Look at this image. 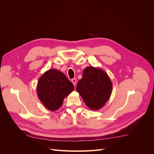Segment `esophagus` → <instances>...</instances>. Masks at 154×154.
Returning <instances> with one entry per match:
<instances>
[{"label": "esophagus", "instance_id": "obj_1", "mask_svg": "<svg viewBox=\"0 0 154 154\" xmlns=\"http://www.w3.org/2000/svg\"><path fill=\"white\" fill-rule=\"evenodd\" d=\"M71 82H72V83H73V85H74V86H75V85H76V82H77V80H76V78H73V79H72Z\"/></svg>", "mask_w": 154, "mask_h": 154}]
</instances>
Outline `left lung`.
I'll return each mask as SVG.
<instances>
[{
    "instance_id": "obj_1",
    "label": "left lung",
    "mask_w": 154,
    "mask_h": 154,
    "mask_svg": "<svg viewBox=\"0 0 154 154\" xmlns=\"http://www.w3.org/2000/svg\"><path fill=\"white\" fill-rule=\"evenodd\" d=\"M76 90L88 108L97 110L109 100L112 91V83L103 70L89 66L83 71Z\"/></svg>"
}]
</instances>
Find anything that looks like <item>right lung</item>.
Listing matches in <instances>:
<instances>
[{"label":"right lung","mask_w":154,"mask_h":154,"mask_svg":"<svg viewBox=\"0 0 154 154\" xmlns=\"http://www.w3.org/2000/svg\"><path fill=\"white\" fill-rule=\"evenodd\" d=\"M74 85L57 69H49L39 78L36 93L40 101L49 110H57L65 97L74 91Z\"/></svg>","instance_id":"obj_1"}]
</instances>
